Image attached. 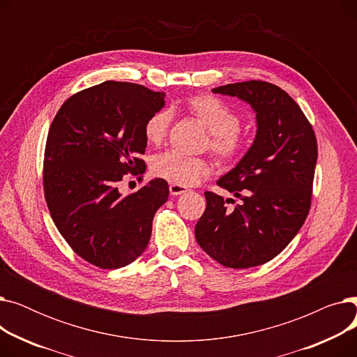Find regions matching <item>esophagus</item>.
I'll return each instance as SVG.
<instances>
[{
    "label": "esophagus",
    "instance_id": "1",
    "mask_svg": "<svg viewBox=\"0 0 357 357\" xmlns=\"http://www.w3.org/2000/svg\"><path fill=\"white\" fill-rule=\"evenodd\" d=\"M169 192H171V195H182L185 192H188V188L183 185H179V183H171L169 185Z\"/></svg>",
    "mask_w": 357,
    "mask_h": 357
}]
</instances>
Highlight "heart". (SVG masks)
<instances>
[{
	"mask_svg": "<svg viewBox=\"0 0 357 357\" xmlns=\"http://www.w3.org/2000/svg\"><path fill=\"white\" fill-rule=\"evenodd\" d=\"M185 111L210 131V149L226 163L236 162L245 150L246 142L240 131V117L218 97L199 93L183 101ZM172 114L167 109L153 112L144 123L143 133L147 143L159 146L167 136ZM152 172L183 186L198 183L213 172V163L204 158H190L174 150L158 155L152 162Z\"/></svg>",
	"mask_w": 357,
	"mask_h": 357,
	"instance_id": "1",
	"label": "heart"
}]
</instances>
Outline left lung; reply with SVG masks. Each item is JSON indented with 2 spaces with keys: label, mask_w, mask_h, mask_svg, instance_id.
<instances>
[{
  "label": "left lung",
  "mask_w": 357,
  "mask_h": 357,
  "mask_svg": "<svg viewBox=\"0 0 357 357\" xmlns=\"http://www.w3.org/2000/svg\"><path fill=\"white\" fill-rule=\"evenodd\" d=\"M237 97L256 112L257 131L248 153L218 186L240 198L227 210L222 197L207 191V208L195 226L201 249L233 269L264 265L282 252L308 215L318 156L312 126L279 86L246 81L214 88Z\"/></svg>",
  "instance_id": "left-lung-1"
}]
</instances>
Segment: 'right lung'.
I'll return each mask as SVG.
<instances>
[{
  "mask_svg": "<svg viewBox=\"0 0 357 357\" xmlns=\"http://www.w3.org/2000/svg\"><path fill=\"white\" fill-rule=\"evenodd\" d=\"M163 105V92L107 81L68 98L52 121L43 163L47 208L72 250L91 265L127 266L149 245L167 182L152 179L126 197L119 182L144 167L143 127Z\"/></svg>",
  "mask_w": 357,
  "mask_h": 357,
  "instance_id": "1",
  "label": "right lung"
}]
</instances>
